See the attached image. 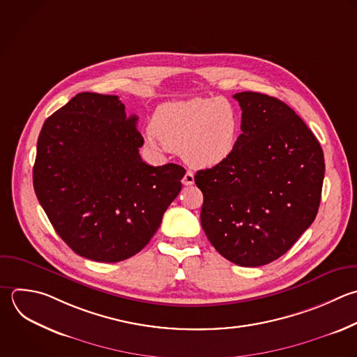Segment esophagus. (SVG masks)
Instances as JSON below:
<instances>
[{
	"mask_svg": "<svg viewBox=\"0 0 357 357\" xmlns=\"http://www.w3.org/2000/svg\"><path fill=\"white\" fill-rule=\"evenodd\" d=\"M181 181H183L184 185H192L194 184V173L192 172H187Z\"/></svg>",
	"mask_w": 357,
	"mask_h": 357,
	"instance_id": "obj_1",
	"label": "esophagus"
}]
</instances>
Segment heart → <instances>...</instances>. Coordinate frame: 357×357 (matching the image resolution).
I'll return each instance as SVG.
<instances>
[{"label":"heart","instance_id":"obj_1","mask_svg":"<svg viewBox=\"0 0 357 357\" xmlns=\"http://www.w3.org/2000/svg\"><path fill=\"white\" fill-rule=\"evenodd\" d=\"M146 142L178 151L192 167L211 169L226 162L240 135V117L234 106L220 98H192L158 107Z\"/></svg>","mask_w":357,"mask_h":357}]
</instances>
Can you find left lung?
I'll use <instances>...</instances> for the list:
<instances>
[{
  "mask_svg": "<svg viewBox=\"0 0 357 357\" xmlns=\"http://www.w3.org/2000/svg\"><path fill=\"white\" fill-rule=\"evenodd\" d=\"M241 134L231 156L197 172L204 194L202 229L226 259L259 266L283 255L314 222L324 181V153L305 123L282 100L233 96Z\"/></svg>",
  "mask_w": 357,
  "mask_h": 357,
  "instance_id": "1",
  "label": "left lung"
}]
</instances>
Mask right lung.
Instances as JSON below:
<instances>
[{
	"label": "right lung",
	"mask_w": 357,
	"mask_h": 357,
	"mask_svg": "<svg viewBox=\"0 0 357 357\" xmlns=\"http://www.w3.org/2000/svg\"><path fill=\"white\" fill-rule=\"evenodd\" d=\"M137 121L119 96L84 92L40 131L36 197L57 234L88 259L119 262L139 252L181 190V166L141 159Z\"/></svg>",
	"instance_id": "add662e5"
}]
</instances>
